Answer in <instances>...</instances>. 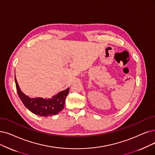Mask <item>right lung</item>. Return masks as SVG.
<instances>
[{"label": "right lung", "instance_id": "obj_1", "mask_svg": "<svg viewBox=\"0 0 155 155\" xmlns=\"http://www.w3.org/2000/svg\"><path fill=\"white\" fill-rule=\"evenodd\" d=\"M15 83L18 94L22 103L26 108L35 115L44 117H51L57 115L64 108L66 97L69 92V88L60 92L51 99L30 98L20 90L16 78Z\"/></svg>", "mask_w": 155, "mask_h": 155}]
</instances>
